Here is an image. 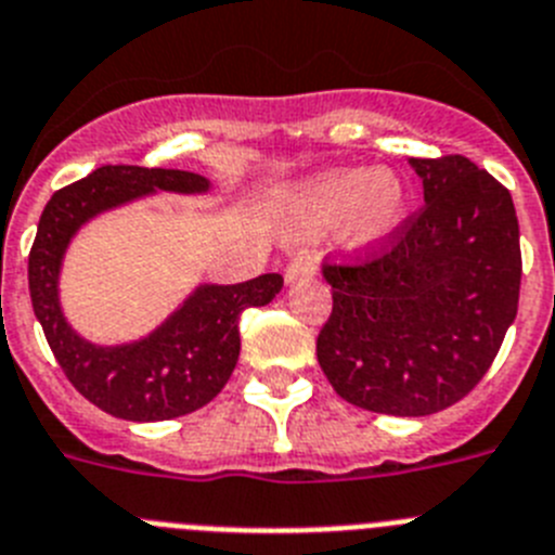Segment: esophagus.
<instances>
[{"instance_id":"obj_1","label":"esophagus","mask_w":555,"mask_h":555,"mask_svg":"<svg viewBox=\"0 0 555 555\" xmlns=\"http://www.w3.org/2000/svg\"><path fill=\"white\" fill-rule=\"evenodd\" d=\"M314 273H318V257H314V254H298V257L289 259L287 268H284L287 284H296L301 282V279H312Z\"/></svg>"}]
</instances>
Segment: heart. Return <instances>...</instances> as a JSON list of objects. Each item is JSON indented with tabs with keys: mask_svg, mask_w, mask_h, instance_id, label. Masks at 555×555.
I'll use <instances>...</instances> for the list:
<instances>
[{
	"mask_svg": "<svg viewBox=\"0 0 555 555\" xmlns=\"http://www.w3.org/2000/svg\"><path fill=\"white\" fill-rule=\"evenodd\" d=\"M406 193L389 173L371 168L332 171L312 179L296 196V216L307 232L343 223L351 246L367 248L401 223Z\"/></svg>",
	"mask_w": 555,
	"mask_h": 555,
	"instance_id": "obj_1",
	"label": "heart"
}]
</instances>
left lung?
<instances>
[{
	"mask_svg": "<svg viewBox=\"0 0 555 555\" xmlns=\"http://www.w3.org/2000/svg\"><path fill=\"white\" fill-rule=\"evenodd\" d=\"M426 204L392 232L326 262L332 314L318 362L353 406L426 417L462 401L495 362L520 301L512 193L462 154L409 159Z\"/></svg>",
	"mask_w": 555,
	"mask_h": 555,
	"instance_id": "1",
	"label": "left lung"
}]
</instances>
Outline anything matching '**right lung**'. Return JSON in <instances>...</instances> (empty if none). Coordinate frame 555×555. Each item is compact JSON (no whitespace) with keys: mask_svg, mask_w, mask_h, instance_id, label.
Masks as SVG:
<instances>
[{"mask_svg":"<svg viewBox=\"0 0 555 555\" xmlns=\"http://www.w3.org/2000/svg\"><path fill=\"white\" fill-rule=\"evenodd\" d=\"M209 182L173 168L102 166L79 182L60 188L38 221L29 248V298L47 343L79 396L102 412L134 423L171 421L196 412L232 376L241 332L237 321L248 307H266L284 279L262 273L243 284L198 287L152 337L132 346L99 348L68 328L57 304L60 259L72 234L102 209L152 191L202 193Z\"/></svg>","mask_w":555,"mask_h":555,"instance_id":"obj_1","label":"right lung"}]
</instances>
